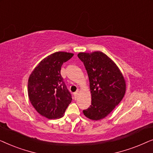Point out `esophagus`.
<instances>
[{"label": "esophagus", "instance_id": "esophagus-1", "mask_svg": "<svg viewBox=\"0 0 153 153\" xmlns=\"http://www.w3.org/2000/svg\"><path fill=\"white\" fill-rule=\"evenodd\" d=\"M79 95V91H77L76 93H74V97L75 98H77V97H78Z\"/></svg>", "mask_w": 153, "mask_h": 153}]
</instances>
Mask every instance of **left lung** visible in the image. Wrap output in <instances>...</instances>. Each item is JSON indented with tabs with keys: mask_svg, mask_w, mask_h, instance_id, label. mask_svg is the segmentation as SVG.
<instances>
[{
	"mask_svg": "<svg viewBox=\"0 0 153 153\" xmlns=\"http://www.w3.org/2000/svg\"><path fill=\"white\" fill-rule=\"evenodd\" d=\"M78 57L88 75L92 99L91 105L83 113L93 120H101L124 97L126 91L124 76L116 64L103 52H81Z\"/></svg>",
	"mask_w": 153,
	"mask_h": 153,
	"instance_id": "1",
	"label": "left lung"
}]
</instances>
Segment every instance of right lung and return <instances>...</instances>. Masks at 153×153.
Instances as JSON below:
<instances>
[{
    "label": "right lung",
    "mask_w": 153,
    "mask_h": 153,
    "mask_svg": "<svg viewBox=\"0 0 153 153\" xmlns=\"http://www.w3.org/2000/svg\"><path fill=\"white\" fill-rule=\"evenodd\" d=\"M74 54L58 51L37 65L29 76V100L37 112L48 119L60 118L72 102V95L60 74L63 62Z\"/></svg>",
    "instance_id": "1"
}]
</instances>
